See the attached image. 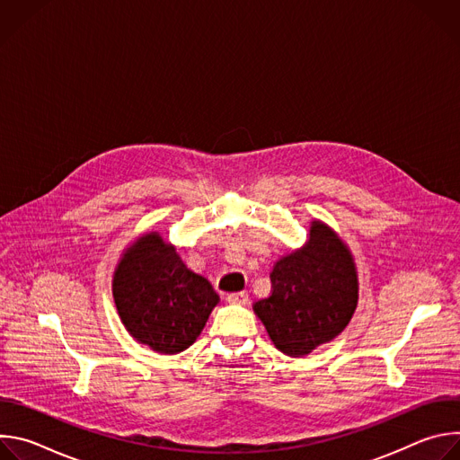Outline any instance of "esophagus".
<instances>
[{
	"instance_id": "34e87169",
	"label": "esophagus",
	"mask_w": 460,
	"mask_h": 460,
	"mask_svg": "<svg viewBox=\"0 0 460 460\" xmlns=\"http://www.w3.org/2000/svg\"><path fill=\"white\" fill-rule=\"evenodd\" d=\"M226 300H227L229 304H240V305H243V304L249 302V295H247V291H238V293L227 295Z\"/></svg>"
}]
</instances>
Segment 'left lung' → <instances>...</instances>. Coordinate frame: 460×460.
I'll use <instances>...</instances> for the list:
<instances>
[{"label":"left lung","mask_w":460,"mask_h":460,"mask_svg":"<svg viewBox=\"0 0 460 460\" xmlns=\"http://www.w3.org/2000/svg\"><path fill=\"white\" fill-rule=\"evenodd\" d=\"M271 284V296L258 300L254 313L273 344L289 357H304L335 339L357 307L353 258L342 240L320 222H313L305 249L277 261Z\"/></svg>","instance_id":"left-lung-1"}]
</instances>
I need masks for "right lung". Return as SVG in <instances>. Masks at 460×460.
I'll use <instances>...</instances> for the list:
<instances>
[{
  "label": "right lung",
  "instance_id": "add662e5",
  "mask_svg": "<svg viewBox=\"0 0 460 460\" xmlns=\"http://www.w3.org/2000/svg\"><path fill=\"white\" fill-rule=\"evenodd\" d=\"M112 295L127 332L164 355L180 353L199 339L218 304L211 284L187 270L156 233L127 249Z\"/></svg>",
  "mask_w": 460,
  "mask_h": 460
}]
</instances>
